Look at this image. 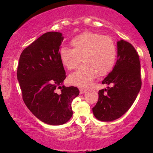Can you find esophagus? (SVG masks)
<instances>
[{"mask_svg":"<svg viewBox=\"0 0 153 153\" xmlns=\"http://www.w3.org/2000/svg\"><path fill=\"white\" fill-rule=\"evenodd\" d=\"M85 92H86V89H83V88L80 89V94H81V95H82V94H84Z\"/></svg>","mask_w":153,"mask_h":153,"instance_id":"1","label":"esophagus"}]
</instances>
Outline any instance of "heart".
<instances>
[{
    "mask_svg": "<svg viewBox=\"0 0 153 153\" xmlns=\"http://www.w3.org/2000/svg\"><path fill=\"white\" fill-rule=\"evenodd\" d=\"M70 45L73 49L62 47L59 50L62 64L68 70H72L79 65L81 58L84 63L69 77L72 84L89 86L97 73L100 76L106 75L116 64V46L109 37L86 31L73 37Z\"/></svg>",
    "mask_w": 153,
    "mask_h": 153,
    "instance_id": "obj_1",
    "label": "heart"
}]
</instances>
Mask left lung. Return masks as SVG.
Listing matches in <instances>:
<instances>
[{
	"label": "left lung",
	"instance_id": "obj_1",
	"mask_svg": "<svg viewBox=\"0 0 153 153\" xmlns=\"http://www.w3.org/2000/svg\"><path fill=\"white\" fill-rule=\"evenodd\" d=\"M117 61L102 84L112 87L99 91V99L93 108L94 116L101 121L120 118L131 107L141 87V64L134 47L120 39L117 42Z\"/></svg>",
	"mask_w": 153,
	"mask_h": 153
}]
</instances>
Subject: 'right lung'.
I'll list each match as a JSON object with an SVG mask.
<instances>
[{"label":"right lung","instance_id":"add662e5","mask_svg":"<svg viewBox=\"0 0 153 153\" xmlns=\"http://www.w3.org/2000/svg\"><path fill=\"white\" fill-rule=\"evenodd\" d=\"M63 38L58 32L37 38L22 51L16 74L25 104L39 120L51 125L70 120L72 102L79 94L76 87L62 85L66 78L59 56Z\"/></svg>","mask_w":153,"mask_h":153}]
</instances>
